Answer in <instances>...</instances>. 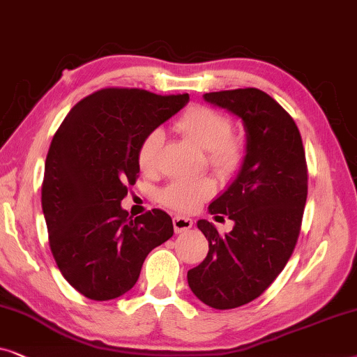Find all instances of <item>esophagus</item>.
Returning <instances> with one entry per match:
<instances>
[{
    "instance_id": "34e87169",
    "label": "esophagus",
    "mask_w": 357,
    "mask_h": 357,
    "mask_svg": "<svg viewBox=\"0 0 357 357\" xmlns=\"http://www.w3.org/2000/svg\"><path fill=\"white\" fill-rule=\"evenodd\" d=\"M173 227L176 234H183V231H188L189 228L192 227V218L184 217V215H176L173 218Z\"/></svg>"
}]
</instances>
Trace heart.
<instances>
[{"mask_svg": "<svg viewBox=\"0 0 357 357\" xmlns=\"http://www.w3.org/2000/svg\"><path fill=\"white\" fill-rule=\"evenodd\" d=\"M176 129L199 150L207 151V161L215 173L230 176L240 168L243 160V146L238 139L230 135L231 123L227 116L211 107L194 106L176 121ZM163 142L165 134L160 129L149 132L142 140L137 158L140 168L146 173L155 171ZM213 192L215 186L207 178L196 181L178 179L161 191L160 201L174 211L192 212Z\"/></svg>", "mask_w": 357, "mask_h": 357, "instance_id": "heart-1", "label": "heart"}]
</instances>
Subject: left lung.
<instances>
[{
    "mask_svg": "<svg viewBox=\"0 0 357 357\" xmlns=\"http://www.w3.org/2000/svg\"><path fill=\"white\" fill-rule=\"evenodd\" d=\"M204 101L238 117L245 156L235 179L208 206L234 228H197L208 241L206 259L188 271L194 296L217 310L245 305L281 274L296 248L307 202V165L301 132L269 94L256 88L206 93Z\"/></svg>",
    "mask_w": 357,
    "mask_h": 357,
    "instance_id": "left-lung-1",
    "label": "left lung"
}]
</instances>
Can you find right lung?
Returning a JSON list of instances; mask_svg holds the SVG:
<instances>
[{
	"instance_id": "obj_1",
	"label": "right lung",
	"mask_w": 357,
	"mask_h": 357,
	"mask_svg": "<svg viewBox=\"0 0 357 357\" xmlns=\"http://www.w3.org/2000/svg\"><path fill=\"white\" fill-rule=\"evenodd\" d=\"M189 102V94L106 88L79 101L52 140L42 184L50 250L60 273L84 297L129 292L149 253L173 236L168 213L129 217L121 202L140 174L149 132Z\"/></svg>"
}]
</instances>
